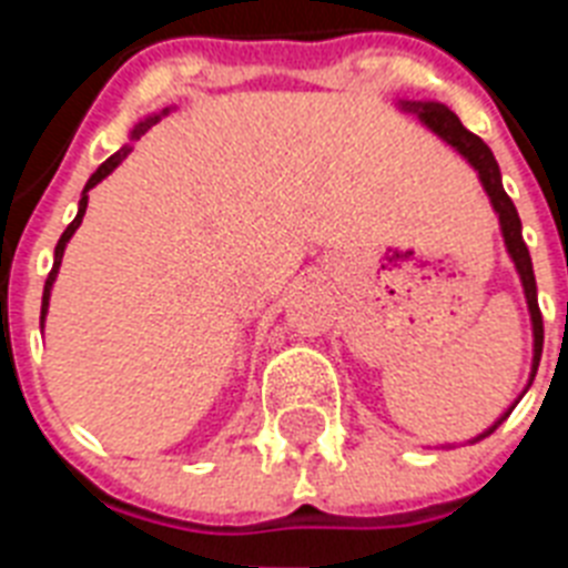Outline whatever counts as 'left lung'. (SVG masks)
I'll return each instance as SVG.
<instances>
[{
  "instance_id": "left-lung-1",
  "label": "left lung",
  "mask_w": 568,
  "mask_h": 568,
  "mask_svg": "<svg viewBox=\"0 0 568 568\" xmlns=\"http://www.w3.org/2000/svg\"><path fill=\"white\" fill-rule=\"evenodd\" d=\"M418 118H422L424 123L436 132V135L445 138L450 146H457L468 162L475 164V171L480 173V182H484L486 194H489V200H493L495 212H498V221H501L504 244H507L513 262H516V267H519L521 285H525V297H528L530 321H534V374H530V377H537L539 356H542V338H546V329H542V312H539V303H537V280H534V265H530L528 244H525V239H521L519 212H516V205H513V200L507 196V191H504L501 171H498V162H495L493 150H489V146L475 135V132H468V129L459 123L457 114H454L450 109H445V105H439V102H427V105H422V109H418ZM504 418H507V415H504ZM498 424H493L484 436H489ZM484 436H477V439H484Z\"/></svg>"
}]
</instances>
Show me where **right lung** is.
Here are the masks:
<instances>
[{
	"mask_svg": "<svg viewBox=\"0 0 568 568\" xmlns=\"http://www.w3.org/2000/svg\"><path fill=\"white\" fill-rule=\"evenodd\" d=\"M153 123H159V118H146V120H141V123H138V126H135V132H132V138H141V135H144L146 129L153 126ZM126 155H129V146H123V150H118V153L111 155V159H105V162H102L100 168H97V173H93L91 180H88V185H84V194H82V200H79V214H75L73 223H70V226H67L64 235H61V239H58V244H55V262H52V271H49L47 285H43V303H40V324H43V315H47V306H49V288H52V283H55V274H58V267H61V256H64L67 241H70V235H73V232L79 230V223H82V217H84V209H88V191H91L93 185H97V182H100V180H105V176H109V173L114 171V168H118V164L123 162V159H126Z\"/></svg>",
	"mask_w": 568,
	"mask_h": 568,
	"instance_id": "obj_1",
	"label": "right lung"
}]
</instances>
